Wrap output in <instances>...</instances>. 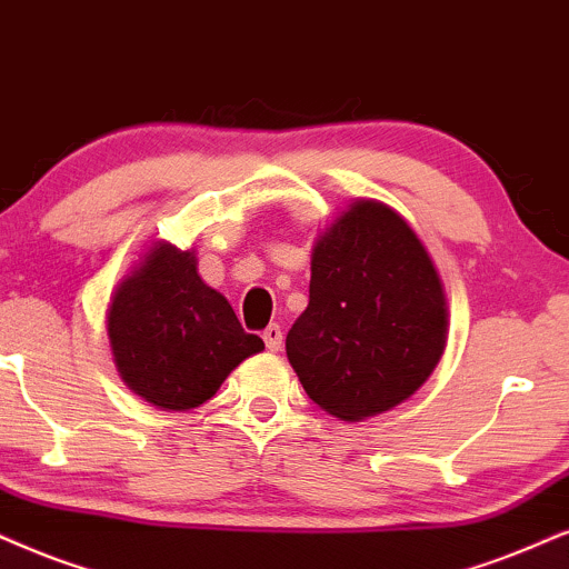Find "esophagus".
<instances>
[{
    "instance_id": "obj_1",
    "label": "esophagus",
    "mask_w": 569,
    "mask_h": 569,
    "mask_svg": "<svg viewBox=\"0 0 569 569\" xmlns=\"http://www.w3.org/2000/svg\"><path fill=\"white\" fill-rule=\"evenodd\" d=\"M262 338H264V347H268L270 351H278L280 343H283V330H280V326H268L262 330Z\"/></svg>"
}]
</instances>
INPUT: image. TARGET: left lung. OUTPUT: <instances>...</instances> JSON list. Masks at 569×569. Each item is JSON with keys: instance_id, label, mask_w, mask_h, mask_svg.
Returning <instances> with one entry per match:
<instances>
[{"instance_id": "1", "label": "left lung", "mask_w": 569, "mask_h": 569, "mask_svg": "<svg viewBox=\"0 0 569 569\" xmlns=\"http://www.w3.org/2000/svg\"><path fill=\"white\" fill-rule=\"evenodd\" d=\"M446 333L426 243L383 201H349L315 239L309 305L286 336L307 397L343 422L383 415L433 376Z\"/></svg>"}]
</instances>
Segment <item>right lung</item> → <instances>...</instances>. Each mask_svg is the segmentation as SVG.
Segmentation results:
<instances>
[{"mask_svg": "<svg viewBox=\"0 0 569 569\" xmlns=\"http://www.w3.org/2000/svg\"><path fill=\"white\" fill-rule=\"evenodd\" d=\"M112 362L136 397L164 412L210 401L262 338L243 333L233 307L207 286L197 251L154 241L107 305Z\"/></svg>", "mask_w": 569, "mask_h": 569, "instance_id": "obj_1", "label": "right lung"}]
</instances>
